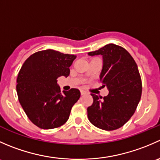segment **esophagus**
I'll return each mask as SVG.
<instances>
[{"label":"esophagus","mask_w":160,"mask_h":160,"mask_svg":"<svg viewBox=\"0 0 160 160\" xmlns=\"http://www.w3.org/2000/svg\"><path fill=\"white\" fill-rule=\"evenodd\" d=\"M85 93H86V92L83 91V90H80V94H81V96H83V95H84Z\"/></svg>","instance_id":"1"}]
</instances>
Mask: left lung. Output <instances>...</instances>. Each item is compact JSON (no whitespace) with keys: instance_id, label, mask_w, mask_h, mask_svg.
Listing matches in <instances>:
<instances>
[{"instance_id":"obj_1","label":"left lung","mask_w":160,"mask_h":160,"mask_svg":"<svg viewBox=\"0 0 160 160\" xmlns=\"http://www.w3.org/2000/svg\"><path fill=\"white\" fill-rule=\"evenodd\" d=\"M88 55L102 56L100 80L109 90L103 98L91 93L93 101L88 108V119L101 129H118L133 115L141 98L142 87L137 64L126 49L112 43Z\"/></svg>"}]
</instances>
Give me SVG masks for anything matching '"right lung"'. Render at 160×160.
<instances>
[{
  "label": "right lung",
  "instance_id": "right-lung-1",
  "mask_svg": "<svg viewBox=\"0 0 160 160\" xmlns=\"http://www.w3.org/2000/svg\"><path fill=\"white\" fill-rule=\"evenodd\" d=\"M77 56L53 49L37 52L25 61L17 78L19 102L31 122L42 129L65 124L80 92L72 88L61 93L59 77L70 75V67Z\"/></svg>",
  "mask_w": 160,
  "mask_h": 160
}]
</instances>
